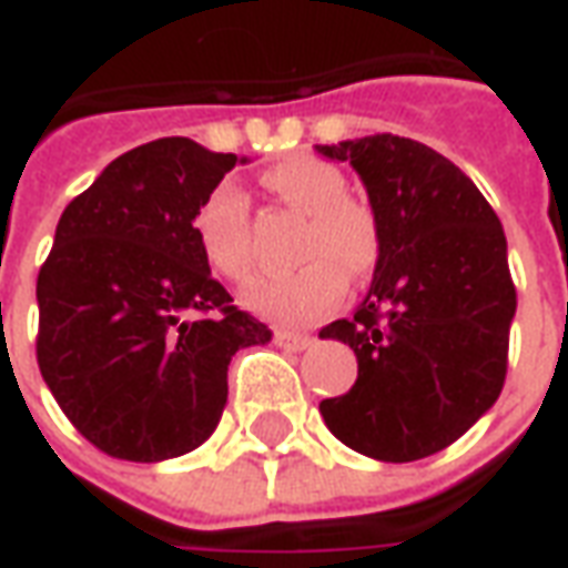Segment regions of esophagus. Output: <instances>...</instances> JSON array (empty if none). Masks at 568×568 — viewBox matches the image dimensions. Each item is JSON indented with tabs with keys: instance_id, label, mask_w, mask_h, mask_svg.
<instances>
[{
	"instance_id": "34e87169",
	"label": "esophagus",
	"mask_w": 568,
	"mask_h": 568,
	"mask_svg": "<svg viewBox=\"0 0 568 568\" xmlns=\"http://www.w3.org/2000/svg\"><path fill=\"white\" fill-rule=\"evenodd\" d=\"M273 344L280 346V349H288V353H301V349H307L313 344V337L297 332H276L273 334Z\"/></svg>"
}]
</instances>
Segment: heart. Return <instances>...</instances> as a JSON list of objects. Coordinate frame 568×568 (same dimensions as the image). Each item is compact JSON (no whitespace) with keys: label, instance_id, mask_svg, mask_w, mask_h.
Here are the masks:
<instances>
[{"label":"heart","instance_id":"obj_1","mask_svg":"<svg viewBox=\"0 0 568 568\" xmlns=\"http://www.w3.org/2000/svg\"><path fill=\"white\" fill-rule=\"evenodd\" d=\"M264 185L288 206L310 215L301 240L304 267L261 280L246 292V307L280 325H313L325 320L344 297L346 280H365L381 258V227L374 212L346 197L344 173L332 163L297 154L264 173ZM194 240L203 261L224 283L252 280L248 200L243 187L224 179L194 210Z\"/></svg>","mask_w":568,"mask_h":568}]
</instances>
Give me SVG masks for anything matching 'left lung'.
Listing matches in <instances>:
<instances>
[{
  "label": "left lung",
  "mask_w": 568,
  "mask_h": 568,
  "mask_svg": "<svg viewBox=\"0 0 568 568\" xmlns=\"http://www.w3.org/2000/svg\"><path fill=\"white\" fill-rule=\"evenodd\" d=\"M368 191L381 258L365 301L320 337L358 358L353 389L320 405L337 440L381 463L450 447L496 405L517 292L499 215L423 142L377 133L316 145Z\"/></svg>",
  "instance_id": "obj_1"
}]
</instances>
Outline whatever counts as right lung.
<instances>
[{"mask_svg":"<svg viewBox=\"0 0 568 568\" xmlns=\"http://www.w3.org/2000/svg\"><path fill=\"white\" fill-rule=\"evenodd\" d=\"M236 163L185 136L145 142L60 215L36 283V358L69 423L115 459L200 447L227 405L231 356L271 341L212 280L191 227Z\"/></svg>","mask_w":568,"mask_h":568,"instance_id":"add662e5","label":"right lung"}]
</instances>
